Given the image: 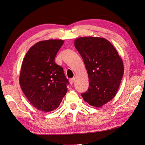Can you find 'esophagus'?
<instances>
[{"instance_id": "34e87169", "label": "esophagus", "mask_w": 145, "mask_h": 145, "mask_svg": "<svg viewBox=\"0 0 145 145\" xmlns=\"http://www.w3.org/2000/svg\"><path fill=\"white\" fill-rule=\"evenodd\" d=\"M74 80H75V78L74 77H73V78H71V79L69 80V82H70V84L71 85H72V83H73V82H74Z\"/></svg>"}]
</instances>
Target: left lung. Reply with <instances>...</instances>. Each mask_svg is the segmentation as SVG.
<instances>
[{
    "mask_svg": "<svg viewBox=\"0 0 145 145\" xmlns=\"http://www.w3.org/2000/svg\"><path fill=\"white\" fill-rule=\"evenodd\" d=\"M74 45L89 78V88L81 95L91 106H102L117 93L124 72L122 59L110 42L103 37H78Z\"/></svg>",
    "mask_w": 145,
    "mask_h": 145,
    "instance_id": "obj_1",
    "label": "left lung"
}]
</instances>
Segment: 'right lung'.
Returning a JSON list of instances; mask_svg holds the SVG:
<instances>
[{
  "label": "right lung",
  "instance_id": "right-lung-1",
  "mask_svg": "<svg viewBox=\"0 0 145 145\" xmlns=\"http://www.w3.org/2000/svg\"><path fill=\"white\" fill-rule=\"evenodd\" d=\"M64 40L40 41L29 48L23 60L19 83L26 97L34 107L46 112L55 110L67 93L63 69L55 57Z\"/></svg>",
  "mask_w": 145,
  "mask_h": 145
}]
</instances>
